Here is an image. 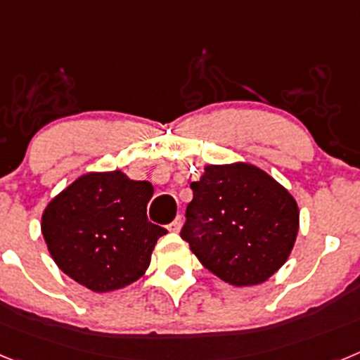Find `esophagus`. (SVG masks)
I'll return each instance as SVG.
<instances>
[{"label": "esophagus", "instance_id": "1", "mask_svg": "<svg viewBox=\"0 0 360 360\" xmlns=\"http://www.w3.org/2000/svg\"><path fill=\"white\" fill-rule=\"evenodd\" d=\"M182 224H184L182 216H176V218H174V221H171V225L167 229H169L171 232H180V229H182Z\"/></svg>", "mask_w": 360, "mask_h": 360}]
</instances>
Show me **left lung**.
<instances>
[{
    "instance_id": "obj_1",
    "label": "left lung",
    "mask_w": 360,
    "mask_h": 360,
    "mask_svg": "<svg viewBox=\"0 0 360 360\" xmlns=\"http://www.w3.org/2000/svg\"><path fill=\"white\" fill-rule=\"evenodd\" d=\"M182 238L203 266L234 287L274 276L290 256L299 231L294 196L252 164L205 165L191 184Z\"/></svg>"
}]
</instances>
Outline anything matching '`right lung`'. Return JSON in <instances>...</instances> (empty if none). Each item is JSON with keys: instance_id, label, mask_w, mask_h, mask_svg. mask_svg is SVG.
I'll return each instance as SVG.
<instances>
[{"instance_id": "add662e5", "label": "right lung", "mask_w": 360, "mask_h": 360, "mask_svg": "<svg viewBox=\"0 0 360 360\" xmlns=\"http://www.w3.org/2000/svg\"><path fill=\"white\" fill-rule=\"evenodd\" d=\"M153 186L120 169L86 173L46 205L41 232L68 278L94 292L128 287L144 276L165 229L148 219Z\"/></svg>"}]
</instances>
